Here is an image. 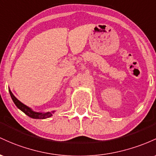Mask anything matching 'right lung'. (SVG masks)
I'll return each mask as SVG.
<instances>
[{"label": "right lung", "mask_w": 156, "mask_h": 156, "mask_svg": "<svg viewBox=\"0 0 156 156\" xmlns=\"http://www.w3.org/2000/svg\"><path fill=\"white\" fill-rule=\"evenodd\" d=\"M9 91L10 96H11L12 99L13 100L14 103L15 104L17 108L20 110V111L23 112L25 114L27 115L28 116L31 117L32 119H44L48 118V117H51L52 116V114L54 113L55 111H52V112H48V113H38V112H34L30 108L27 107L26 105H25L24 104H23L21 101H20L18 99H17L15 96L13 95L10 89H9Z\"/></svg>", "instance_id": "add662e5"}]
</instances>
